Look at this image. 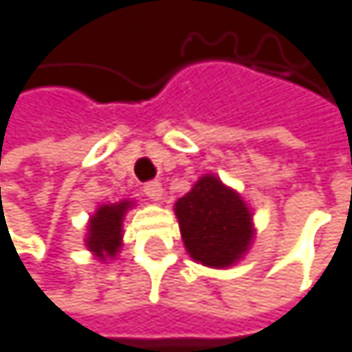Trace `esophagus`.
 <instances>
[{"mask_svg":"<svg viewBox=\"0 0 352 352\" xmlns=\"http://www.w3.org/2000/svg\"><path fill=\"white\" fill-rule=\"evenodd\" d=\"M144 195L153 201H159L163 197V184L159 180H151L144 184Z\"/></svg>","mask_w":352,"mask_h":352,"instance_id":"obj_1","label":"esophagus"}]
</instances>
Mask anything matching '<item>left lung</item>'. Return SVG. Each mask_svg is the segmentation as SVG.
<instances>
[{
  "mask_svg": "<svg viewBox=\"0 0 352 352\" xmlns=\"http://www.w3.org/2000/svg\"><path fill=\"white\" fill-rule=\"evenodd\" d=\"M186 252L208 267H229L252 242V214L240 193L217 176H201L174 206Z\"/></svg>",
  "mask_w": 352,
  "mask_h": 352,
  "instance_id": "8db88e82",
  "label": "left lung"
}]
</instances>
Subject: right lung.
I'll use <instances>...</instances> for the list:
<instances>
[{"label": "right lung", "instance_id": "obj_1", "mask_svg": "<svg viewBox=\"0 0 352 352\" xmlns=\"http://www.w3.org/2000/svg\"><path fill=\"white\" fill-rule=\"evenodd\" d=\"M131 206L133 201L129 199L104 204L89 219V234L85 242L95 257H100L102 261L116 257L120 244H123V217Z\"/></svg>", "mask_w": 352, "mask_h": 352}]
</instances>
